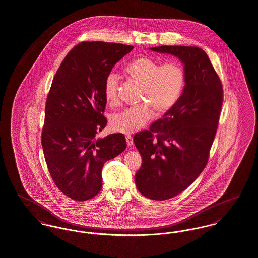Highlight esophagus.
Listing matches in <instances>:
<instances>
[{"label": "esophagus", "mask_w": 258, "mask_h": 258, "mask_svg": "<svg viewBox=\"0 0 258 258\" xmlns=\"http://www.w3.org/2000/svg\"><path fill=\"white\" fill-rule=\"evenodd\" d=\"M125 140H126V144L128 147H132L134 145V138L131 135H126Z\"/></svg>", "instance_id": "1"}]
</instances>
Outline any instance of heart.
<instances>
[{
  "mask_svg": "<svg viewBox=\"0 0 258 258\" xmlns=\"http://www.w3.org/2000/svg\"><path fill=\"white\" fill-rule=\"evenodd\" d=\"M125 72L135 82L142 84L140 105L125 108L113 114L110 127L120 134H130L143 128L156 113L164 114L173 108L184 90L185 70L177 61L161 64L149 56H139L125 66ZM119 75L108 73L103 83V95L109 104L118 103ZM149 104L148 105L147 103Z\"/></svg>",
  "mask_w": 258,
  "mask_h": 258,
  "instance_id": "b5f03b06",
  "label": "heart"
}]
</instances>
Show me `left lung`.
Returning <instances> with one entry per match:
<instances>
[{
  "instance_id": "obj_1",
  "label": "left lung",
  "mask_w": 258,
  "mask_h": 258,
  "mask_svg": "<svg viewBox=\"0 0 258 258\" xmlns=\"http://www.w3.org/2000/svg\"><path fill=\"white\" fill-rule=\"evenodd\" d=\"M150 50L176 56L186 74L184 90L175 106L150 131L134 137L142 156L136 187L143 196L164 201L184 191L205 169L219 123L223 87L201 48L159 46Z\"/></svg>"
}]
</instances>
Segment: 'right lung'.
<instances>
[{
	"instance_id": "1",
	"label": "right lung",
	"mask_w": 258,
	"mask_h": 258,
	"mask_svg": "<svg viewBox=\"0 0 258 258\" xmlns=\"http://www.w3.org/2000/svg\"><path fill=\"white\" fill-rule=\"evenodd\" d=\"M131 45L94 41L74 47L52 80L45 107L42 148L55 185L75 201H86L102 189V169L123 153V134L97 137L106 125L103 83Z\"/></svg>"
}]
</instances>
